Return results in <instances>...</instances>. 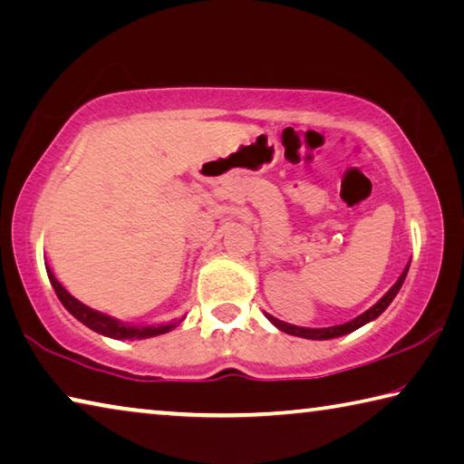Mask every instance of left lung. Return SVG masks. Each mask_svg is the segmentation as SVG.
<instances>
[{
	"label": "left lung",
	"mask_w": 464,
	"mask_h": 464,
	"mask_svg": "<svg viewBox=\"0 0 464 464\" xmlns=\"http://www.w3.org/2000/svg\"><path fill=\"white\" fill-rule=\"evenodd\" d=\"M407 270H410V264H407V268L403 270L401 276H399V280L395 282V285L391 286V290L387 295H384L379 303L372 304L371 309L364 311L362 315H358L356 319L348 321V324H342V325H334V327H321V329H311V327H296V325H290V324H285V321H280L276 317L272 315H266L268 317L274 325H276L280 332L285 334H290V335H298V337H307V340H332V337H340V335H345L350 332H354V329L366 325L368 321H372L381 315V313L389 307L392 298H395V295L399 293V288L403 286L405 282V276H407Z\"/></svg>",
	"instance_id": "1"
}]
</instances>
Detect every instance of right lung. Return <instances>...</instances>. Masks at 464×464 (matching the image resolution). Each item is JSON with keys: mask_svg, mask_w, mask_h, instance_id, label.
Listing matches in <instances>:
<instances>
[{"mask_svg": "<svg viewBox=\"0 0 464 464\" xmlns=\"http://www.w3.org/2000/svg\"><path fill=\"white\" fill-rule=\"evenodd\" d=\"M49 272V280L54 288V293H57L59 301L63 303V307H65L72 315L82 321L83 325H88L93 332H98L106 337H114V340H145V337H153V335H161L169 332V329H174L176 324H168V325H127L122 324V321L114 319V317H108L104 313L100 311H93L90 307H85L83 303L77 301L75 296H72L67 293L65 288L61 286V282L53 276L51 270Z\"/></svg>", "mask_w": 464, "mask_h": 464, "instance_id": "obj_1", "label": "right lung"}]
</instances>
